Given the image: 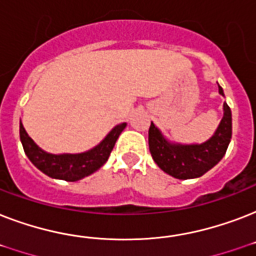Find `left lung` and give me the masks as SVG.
Returning a JSON list of instances; mask_svg holds the SVG:
<instances>
[{"label":"left lung","mask_w":256,"mask_h":256,"mask_svg":"<svg viewBox=\"0 0 256 256\" xmlns=\"http://www.w3.org/2000/svg\"><path fill=\"white\" fill-rule=\"evenodd\" d=\"M219 94L224 96L218 85ZM232 134V118L228 104H223V118L211 138L203 144H183L171 142L156 124L148 128V148L154 162L166 174L176 179H194L202 176L222 160Z\"/></svg>","instance_id":"8db88e82"}]
</instances>
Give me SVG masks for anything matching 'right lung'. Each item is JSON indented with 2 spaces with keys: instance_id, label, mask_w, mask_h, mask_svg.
<instances>
[{
  "instance_id": "obj_1",
  "label": "right lung",
  "mask_w": 256,
  "mask_h": 256,
  "mask_svg": "<svg viewBox=\"0 0 256 256\" xmlns=\"http://www.w3.org/2000/svg\"><path fill=\"white\" fill-rule=\"evenodd\" d=\"M124 122L116 124L96 148L78 154H52L42 150L28 136L22 124H20V138L25 154L38 170H41L50 178L76 182L92 175L106 164L118 136L124 132Z\"/></svg>"
}]
</instances>
